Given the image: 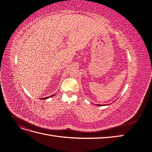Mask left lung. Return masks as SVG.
I'll use <instances>...</instances> for the list:
<instances>
[{
	"label": "left lung",
	"mask_w": 152,
	"mask_h": 152,
	"mask_svg": "<svg viewBox=\"0 0 152 152\" xmlns=\"http://www.w3.org/2000/svg\"><path fill=\"white\" fill-rule=\"evenodd\" d=\"M97 105H98V106H102L101 104H97Z\"/></svg>",
	"instance_id": "8db88e82"
}]
</instances>
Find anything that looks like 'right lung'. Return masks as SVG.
Instances as JSON below:
<instances>
[{"label":"right lung","instance_id":"1","mask_svg":"<svg viewBox=\"0 0 152 152\" xmlns=\"http://www.w3.org/2000/svg\"><path fill=\"white\" fill-rule=\"evenodd\" d=\"M54 94H53V95H52V96H50L52 97V96H53ZM50 96H49V97H50ZM49 97H45V98H41L42 99H48V98H49Z\"/></svg>","mask_w":152,"mask_h":152}]
</instances>
